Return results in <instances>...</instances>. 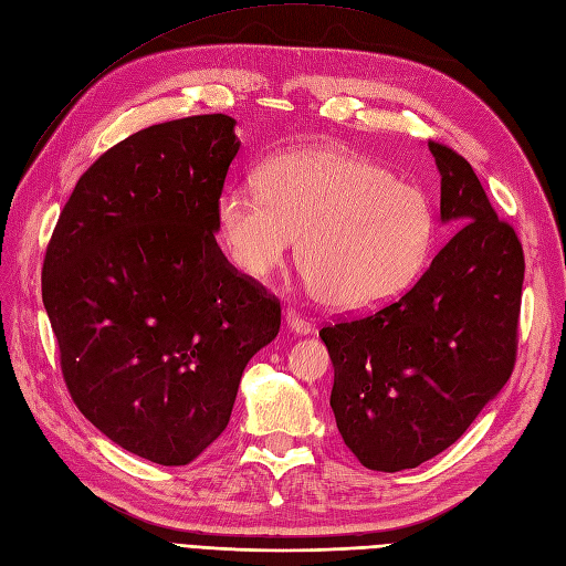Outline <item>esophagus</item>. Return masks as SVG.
Listing matches in <instances>:
<instances>
[{"instance_id": "esophagus-1", "label": "esophagus", "mask_w": 566, "mask_h": 566, "mask_svg": "<svg viewBox=\"0 0 566 566\" xmlns=\"http://www.w3.org/2000/svg\"><path fill=\"white\" fill-rule=\"evenodd\" d=\"M284 319H286V324H289L291 331H296V333H310V331H312V324H310L305 317H301L296 310H286Z\"/></svg>"}]
</instances>
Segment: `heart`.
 <instances>
[{"mask_svg": "<svg viewBox=\"0 0 566 566\" xmlns=\"http://www.w3.org/2000/svg\"><path fill=\"white\" fill-rule=\"evenodd\" d=\"M219 240L238 272L263 280L298 240L296 265L322 305L380 307L422 275L433 251V214L415 186L340 149L272 158L259 193L228 188L217 207Z\"/></svg>", "mask_w": 566, "mask_h": 566, "instance_id": "obj_1", "label": "heart"}]
</instances>
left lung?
Listing matches in <instances>:
<instances>
[{
  "label": "left lung",
  "mask_w": 566,
  "mask_h": 566,
  "mask_svg": "<svg viewBox=\"0 0 566 566\" xmlns=\"http://www.w3.org/2000/svg\"><path fill=\"white\" fill-rule=\"evenodd\" d=\"M441 219L462 223L406 294L326 324L331 408L366 469L403 471L450 448L511 378L525 254L473 167L429 139Z\"/></svg>",
  "instance_id": "left-lung-1"
}]
</instances>
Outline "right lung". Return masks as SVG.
Returning <instances> with one entry per match:
<instances>
[{
	"label": "right lung",
	"mask_w": 566,
	"mask_h": 566,
	"mask_svg": "<svg viewBox=\"0 0 566 566\" xmlns=\"http://www.w3.org/2000/svg\"><path fill=\"white\" fill-rule=\"evenodd\" d=\"M238 149L226 114L125 137L76 181L41 270L72 401L163 467L191 464L223 433L247 361L282 324L277 296L214 238Z\"/></svg>",
	"instance_id": "obj_1"
}]
</instances>
